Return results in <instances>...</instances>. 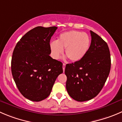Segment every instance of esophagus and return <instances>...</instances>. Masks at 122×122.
Instances as JSON below:
<instances>
[{
    "instance_id": "34e87169",
    "label": "esophagus",
    "mask_w": 122,
    "mask_h": 122,
    "mask_svg": "<svg viewBox=\"0 0 122 122\" xmlns=\"http://www.w3.org/2000/svg\"><path fill=\"white\" fill-rule=\"evenodd\" d=\"M65 66H66V64L63 63V72L65 71Z\"/></svg>"
}]
</instances>
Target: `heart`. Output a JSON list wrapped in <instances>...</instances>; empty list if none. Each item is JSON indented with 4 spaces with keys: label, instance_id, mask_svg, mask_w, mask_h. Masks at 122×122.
<instances>
[{
    "label": "heart",
    "instance_id": "b5f03b06",
    "mask_svg": "<svg viewBox=\"0 0 122 122\" xmlns=\"http://www.w3.org/2000/svg\"><path fill=\"white\" fill-rule=\"evenodd\" d=\"M90 46V39L86 33L80 31L70 30L59 35L57 41L50 44L51 54L55 59L60 58L63 53L71 62L81 60L87 53Z\"/></svg>",
    "mask_w": 122,
    "mask_h": 122
}]
</instances>
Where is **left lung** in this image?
<instances>
[{"label":"left lung","instance_id":"obj_1","mask_svg":"<svg viewBox=\"0 0 122 122\" xmlns=\"http://www.w3.org/2000/svg\"><path fill=\"white\" fill-rule=\"evenodd\" d=\"M90 35L91 44L85 56L65 66L66 88L69 96L76 101H86L97 97L104 87L111 68L107 42L92 30Z\"/></svg>","mask_w":122,"mask_h":122}]
</instances>
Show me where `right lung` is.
Segmentation results:
<instances>
[{"mask_svg":"<svg viewBox=\"0 0 122 122\" xmlns=\"http://www.w3.org/2000/svg\"><path fill=\"white\" fill-rule=\"evenodd\" d=\"M57 29L35 27L21 38L14 50V80L23 97L32 101L47 98L57 77L63 73V63L50 56V41Z\"/></svg>","mask_w":122,"mask_h":122,"instance_id":"add662e5","label":"right lung"}]
</instances>
